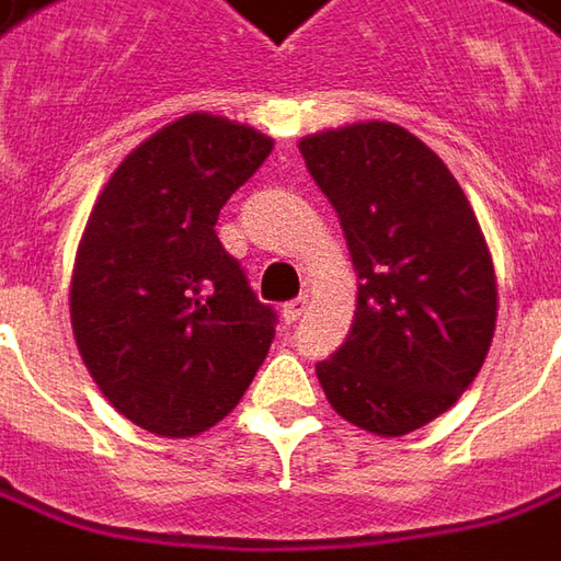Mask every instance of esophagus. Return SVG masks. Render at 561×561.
I'll list each match as a JSON object with an SVG mask.
<instances>
[{
	"label": "esophagus",
	"mask_w": 561,
	"mask_h": 561,
	"mask_svg": "<svg viewBox=\"0 0 561 561\" xmlns=\"http://www.w3.org/2000/svg\"><path fill=\"white\" fill-rule=\"evenodd\" d=\"M307 304H310V297H307V295H300V297H295V300H288V304L282 307V319H285L288 325H291V322H297V319L304 316V310H307Z\"/></svg>",
	"instance_id": "esophagus-1"
}]
</instances>
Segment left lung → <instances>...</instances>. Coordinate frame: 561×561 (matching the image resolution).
I'll return each mask as SVG.
<instances>
[{
	"mask_svg": "<svg viewBox=\"0 0 561 561\" xmlns=\"http://www.w3.org/2000/svg\"><path fill=\"white\" fill-rule=\"evenodd\" d=\"M359 276L346 341L316 365L331 409L377 436L436 421L479 375L497 279L470 202L424 140L356 122L300 144Z\"/></svg>",
	"mask_w": 561,
	"mask_h": 561,
	"instance_id": "obj_1",
	"label": "left lung"
}]
</instances>
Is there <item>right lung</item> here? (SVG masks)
Returning a JSON list of instances; mask_svg holds the SVG:
<instances>
[{"label":"right lung","mask_w":561,"mask_h":561,"mask_svg":"<svg viewBox=\"0 0 561 561\" xmlns=\"http://www.w3.org/2000/svg\"><path fill=\"white\" fill-rule=\"evenodd\" d=\"M273 140L190 113L113 171L76 251L70 319L110 405L165 439L224 421L264 365L276 312L251 291L215 224Z\"/></svg>","instance_id":"obj_1"}]
</instances>
